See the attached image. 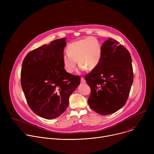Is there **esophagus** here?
Returning <instances> with one entry per match:
<instances>
[{"label": "esophagus", "mask_w": 154, "mask_h": 154, "mask_svg": "<svg viewBox=\"0 0 154 154\" xmlns=\"http://www.w3.org/2000/svg\"><path fill=\"white\" fill-rule=\"evenodd\" d=\"M81 83H82V84L86 83V81H85V79H84L83 77H82V78H81Z\"/></svg>", "instance_id": "1"}]
</instances>
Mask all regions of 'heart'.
I'll list each match as a JSON object with an SVG mask.
<instances>
[{
    "label": "heart",
    "mask_w": 154,
    "mask_h": 154,
    "mask_svg": "<svg viewBox=\"0 0 154 154\" xmlns=\"http://www.w3.org/2000/svg\"><path fill=\"white\" fill-rule=\"evenodd\" d=\"M67 54L63 56L64 70L72 74L79 64V71H91L99 64L102 54L100 42L94 37H88L70 43L66 48Z\"/></svg>",
    "instance_id": "1"
}]
</instances>
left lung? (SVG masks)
<instances>
[{
    "mask_svg": "<svg viewBox=\"0 0 154 154\" xmlns=\"http://www.w3.org/2000/svg\"><path fill=\"white\" fill-rule=\"evenodd\" d=\"M102 58L97 66L86 75L91 93L88 102L96 113H115L126 103L134 74L129 52L119 42L108 38L102 45Z\"/></svg>",
    "mask_w": 154,
    "mask_h": 154,
    "instance_id": "1",
    "label": "left lung"
}]
</instances>
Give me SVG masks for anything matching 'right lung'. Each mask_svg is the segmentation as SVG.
<instances>
[{"instance_id":"right-lung-1","label":"right lung","mask_w":154,"mask_h":154,"mask_svg":"<svg viewBox=\"0 0 154 154\" xmlns=\"http://www.w3.org/2000/svg\"><path fill=\"white\" fill-rule=\"evenodd\" d=\"M66 39L54 40L30 52L22 65L20 82L27 102L35 114L48 119L66 109L69 96L80 83L79 76L64 69Z\"/></svg>"}]
</instances>
